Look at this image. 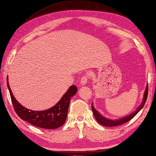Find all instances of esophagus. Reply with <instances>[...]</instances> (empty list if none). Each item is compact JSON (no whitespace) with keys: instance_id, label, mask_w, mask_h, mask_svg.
<instances>
[{"instance_id":"obj_1","label":"esophagus","mask_w":156,"mask_h":156,"mask_svg":"<svg viewBox=\"0 0 156 156\" xmlns=\"http://www.w3.org/2000/svg\"><path fill=\"white\" fill-rule=\"evenodd\" d=\"M89 78H90L89 74H88V73H85V74H84L80 79L81 84H83V85H84V84H85L88 82V80H89Z\"/></svg>"}]
</instances>
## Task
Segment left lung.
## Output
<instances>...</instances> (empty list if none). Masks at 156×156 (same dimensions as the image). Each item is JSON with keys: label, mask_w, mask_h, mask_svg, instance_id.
Listing matches in <instances>:
<instances>
[{"label": "left lung", "mask_w": 156, "mask_h": 156, "mask_svg": "<svg viewBox=\"0 0 156 156\" xmlns=\"http://www.w3.org/2000/svg\"><path fill=\"white\" fill-rule=\"evenodd\" d=\"M147 96H148V85L146 87V89H145V93H144V98H143V103L141 104V105L138 108L137 110H136L135 112H134L132 114H130L129 115L127 116L126 117H123L122 119H119V120H110L108 119H106L105 117H104L103 116H101L100 113H99L97 110H96L94 107L93 106V104L91 105V108H92V111L93 115H94V117L95 118V119L97 120L98 122L101 124V125H102L104 126H107V127H114V126H120V125H122V124L128 122L129 120H131L132 119L134 118V117H135L137 113L140 111V110L143 108V107L145 105V104L146 102V100H147Z\"/></svg>", "instance_id": "1"}]
</instances>
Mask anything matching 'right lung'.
<instances>
[{
	"label": "right lung",
	"instance_id": "1",
	"mask_svg": "<svg viewBox=\"0 0 156 156\" xmlns=\"http://www.w3.org/2000/svg\"><path fill=\"white\" fill-rule=\"evenodd\" d=\"M7 84L13 108L19 117L22 120L32 124L33 126L48 129L58 128L65 123L67 119L71 98L77 92V87L75 85L71 86L62 97L61 100L55 106L44 111H34L22 106L16 100L8 83V76L7 77Z\"/></svg>",
	"mask_w": 156,
	"mask_h": 156
}]
</instances>
